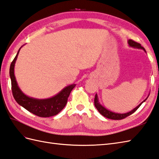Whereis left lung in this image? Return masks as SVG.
I'll return each instance as SVG.
<instances>
[{
    "label": "left lung",
    "mask_w": 159,
    "mask_h": 159,
    "mask_svg": "<svg viewBox=\"0 0 159 159\" xmlns=\"http://www.w3.org/2000/svg\"><path fill=\"white\" fill-rule=\"evenodd\" d=\"M127 42H128V44H129V47L135 48V49H143L146 53V51L144 48H143V47H142L141 45H140L139 43H136V42L134 41V40H132L131 39L128 40ZM148 96H149V95H148ZM148 96L146 98V99H145L144 100H143L142 102L140 103V104L137 107H135L134 109H133L132 110H131L130 112H127V113H122V114L121 113H116V112H114L110 111V110H109L108 109H106L105 107L103 106L100 104V103H99L97 94H95V99H94V104H95V108H97V110H98L99 112L100 113L102 116H104V117L108 118V119H110L120 120V119H125V118H126L127 116H129V115H131V114H132L134 112H135L136 110L138 109L139 107L142 104V103L144 102L146 100L147 98H148Z\"/></svg>",
    "instance_id": "1"
}]
</instances>
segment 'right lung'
Listing matches in <instances>:
<instances>
[{
  "label": "right lung",
  "instance_id": "obj_1",
  "mask_svg": "<svg viewBox=\"0 0 159 159\" xmlns=\"http://www.w3.org/2000/svg\"><path fill=\"white\" fill-rule=\"evenodd\" d=\"M11 62L9 69V75L11 80V89L13 98L18 104H20L28 111L40 117H49L55 116L60 112L67 104L70 93L76 84H72L64 87L52 98L47 99H36L28 97L21 91L18 86L14 74L15 64L17 60V55L20 49Z\"/></svg>",
  "mask_w": 159,
  "mask_h": 159
}]
</instances>
